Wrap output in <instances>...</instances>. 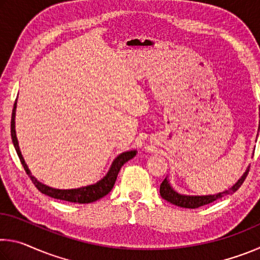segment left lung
<instances>
[{"label":"left lung","mask_w":260,"mask_h":260,"mask_svg":"<svg viewBox=\"0 0 260 260\" xmlns=\"http://www.w3.org/2000/svg\"><path fill=\"white\" fill-rule=\"evenodd\" d=\"M259 117H260V113H259ZM260 129V120H259V126H258V131ZM249 167H246L245 172L242 174V177L237 180V181L233 184V186L228 189V190H225L222 192H218V193H214V195H182V193H179L175 189L171 186L170 183V180L165 178L164 181L161 182L160 184V189H159V192H160V196L162 199L166 200L167 202H170V203H172L177 206H181V208L184 209H196V208H200V206H203L206 205L209 203H212L215 200L218 199H221L225 195H230V193L235 192L237 189L241 187V184L243 183L244 179L246 178V175H248L249 172Z\"/></svg>","instance_id":"1"}]
</instances>
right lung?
Listing matches in <instances>:
<instances>
[{
	"label": "right lung",
	"instance_id": "add662e5",
	"mask_svg": "<svg viewBox=\"0 0 260 260\" xmlns=\"http://www.w3.org/2000/svg\"><path fill=\"white\" fill-rule=\"evenodd\" d=\"M16 109H17V100L14 104L12 116H11V139L17 151V155H18L19 159L21 161V165L24 166L26 173L28 174V177L30 178V180H32V182L35 184V187H37L42 193L50 196L52 199L72 202V203H79V204L91 203V202H95L100 199H102V197H104L107 193L111 191L121 166L129 159H132V158L135 157L136 152H138L136 150H129V151H125L120 153L119 156H117L116 159L112 161L111 166H110L108 173L105 174L100 181H98L94 184H89V186H85V187H80L76 189H56V188L49 187L47 186V184L39 181L34 175H32L27 164L25 162L23 155H21L18 139H17V134H16V121H15Z\"/></svg>",
	"mask_w": 260,
	"mask_h": 260
}]
</instances>
